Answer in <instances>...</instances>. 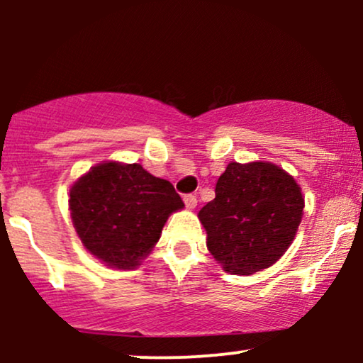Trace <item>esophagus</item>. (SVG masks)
Here are the masks:
<instances>
[{"mask_svg": "<svg viewBox=\"0 0 363 363\" xmlns=\"http://www.w3.org/2000/svg\"><path fill=\"white\" fill-rule=\"evenodd\" d=\"M184 205L189 208V210H193V208L198 205V198H196L194 194H184Z\"/></svg>", "mask_w": 363, "mask_h": 363, "instance_id": "esophagus-1", "label": "esophagus"}]
</instances>
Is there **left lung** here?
<instances>
[{
  "label": "left lung",
  "instance_id": "1",
  "mask_svg": "<svg viewBox=\"0 0 363 363\" xmlns=\"http://www.w3.org/2000/svg\"><path fill=\"white\" fill-rule=\"evenodd\" d=\"M301 187L266 162L227 165L215 199L199 210L206 245L225 272L252 274L283 256L302 220Z\"/></svg>",
  "mask_w": 363,
  "mask_h": 363
}]
</instances>
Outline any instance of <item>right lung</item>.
<instances>
[{
    "mask_svg": "<svg viewBox=\"0 0 363 363\" xmlns=\"http://www.w3.org/2000/svg\"><path fill=\"white\" fill-rule=\"evenodd\" d=\"M182 206L169 181L138 164H101L69 191L73 225L83 245L119 269L138 266L160 239L169 215Z\"/></svg>",
    "mask_w": 363,
    "mask_h": 363,
    "instance_id": "1",
    "label": "right lung"
}]
</instances>
